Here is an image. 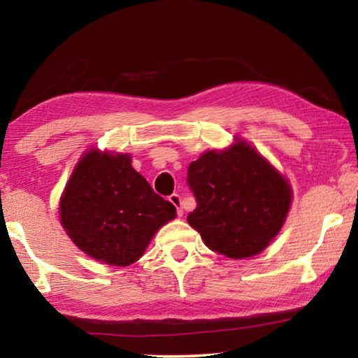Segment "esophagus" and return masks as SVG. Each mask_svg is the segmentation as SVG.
Instances as JSON below:
<instances>
[{"label": "esophagus", "instance_id": "esophagus-1", "mask_svg": "<svg viewBox=\"0 0 358 358\" xmlns=\"http://www.w3.org/2000/svg\"><path fill=\"white\" fill-rule=\"evenodd\" d=\"M169 201H171V202L175 205V208H177L178 216L183 215V207H181V197H180V194H172V196L169 197Z\"/></svg>", "mask_w": 358, "mask_h": 358}]
</instances>
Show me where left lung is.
<instances>
[{
  "instance_id": "obj_1",
  "label": "left lung",
  "mask_w": 358,
  "mask_h": 358,
  "mask_svg": "<svg viewBox=\"0 0 358 358\" xmlns=\"http://www.w3.org/2000/svg\"><path fill=\"white\" fill-rule=\"evenodd\" d=\"M186 181L197 202L187 222L211 251L230 259L256 256L268 246L292 197L287 181L241 141L192 161Z\"/></svg>"
}]
</instances>
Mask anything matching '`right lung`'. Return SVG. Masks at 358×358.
Wrapping results in <instances>:
<instances>
[{"mask_svg": "<svg viewBox=\"0 0 358 358\" xmlns=\"http://www.w3.org/2000/svg\"><path fill=\"white\" fill-rule=\"evenodd\" d=\"M59 216L72 241L108 265L134 264L177 208L131 166L128 155L90 150L66 185Z\"/></svg>", "mask_w": 358, "mask_h": 358, "instance_id": "1", "label": "right lung"}]
</instances>
